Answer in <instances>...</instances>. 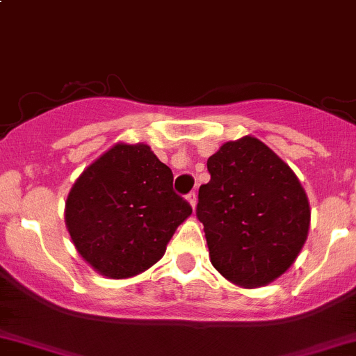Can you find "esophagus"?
I'll list each match as a JSON object with an SVG mask.
<instances>
[{
  "mask_svg": "<svg viewBox=\"0 0 356 356\" xmlns=\"http://www.w3.org/2000/svg\"><path fill=\"white\" fill-rule=\"evenodd\" d=\"M186 200H188V203L193 207V210H195V207H196V193H189V195L186 196Z\"/></svg>",
  "mask_w": 356,
  "mask_h": 356,
  "instance_id": "1",
  "label": "esophagus"
}]
</instances>
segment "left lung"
Wrapping results in <instances>:
<instances>
[{"mask_svg":"<svg viewBox=\"0 0 356 356\" xmlns=\"http://www.w3.org/2000/svg\"><path fill=\"white\" fill-rule=\"evenodd\" d=\"M196 216L212 266L231 284L264 287L294 264L309 233L308 196L292 168L252 136L207 160Z\"/></svg>","mask_w":356,"mask_h":356,"instance_id":"1","label":"left lung"}]
</instances>
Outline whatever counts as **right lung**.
I'll list each match as a JSON object with an SVG mask.
<instances>
[{
    "label": "right lung",
    "mask_w": 356,
    "mask_h": 356,
    "mask_svg": "<svg viewBox=\"0 0 356 356\" xmlns=\"http://www.w3.org/2000/svg\"><path fill=\"white\" fill-rule=\"evenodd\" d=\"M172 181L170 168L144 143H116L88 165L64 209L65 227L83 261L113 280L156 264L193 212Z\"/></svg>",
    "instance_id": "add662e5"
}]
</instances>
